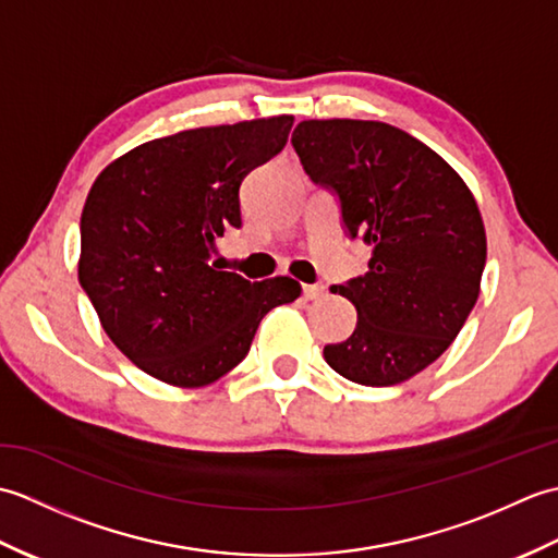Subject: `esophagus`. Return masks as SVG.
<instances>
[{
    "mask_svg": "<svg viewBox=\"0 0 558 558\" xmlns=\"http://www.w3.org/2000/svg\"><path fill=\"white\" fill-rule=\"evenodd\" d=\"M326 294H328L326 286H304V298H306V300L316 302V300H324Z\"/></svg>",
    "mask_w": 558,
    "mask_h": 558,
    "instance_id": "1",
    "label": "esophagus"
}]
</instances>
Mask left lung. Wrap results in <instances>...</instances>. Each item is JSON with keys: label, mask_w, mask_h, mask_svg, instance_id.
<instances>
[{"label": "left lung", "mask_w": 558, "mask_h": 558, "mask_svg": "<svg viewBox=\"0 0 558 558\" xmlns=\"http://www.w3.org/2000/svg\"><path fill=\"white\" fill-rule=\"evenodd\" d=\"M304 172L336 192L369 270L333 288L357 328L326 345L330 369L362 386H396L448 350L480 298L487 234L462 177L398 126L306 120L292 134Z\"/></svg>", "instance_id": "1"}]
</instances>
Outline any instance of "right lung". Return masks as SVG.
<instances>
[{
  "instance_id": "1",
  "label": "right lung",
  "mask_w": 558,
  "mask_h": 558,
  "mask_svg": "<svg viewBox=\"0 0 558 558\" xmlns=\"http://www.w3.org/2000/svg\"><path fill=\"white\" fill-rule=\"evenodd\" d=\"M294 117L201 126L141 144L105 168L81 213L78 282L105 333L158 381L198 388L240 364L288 276L252 282L213 264L240 228V184L288 144Z\"/></svg>"
}]
</instances>
